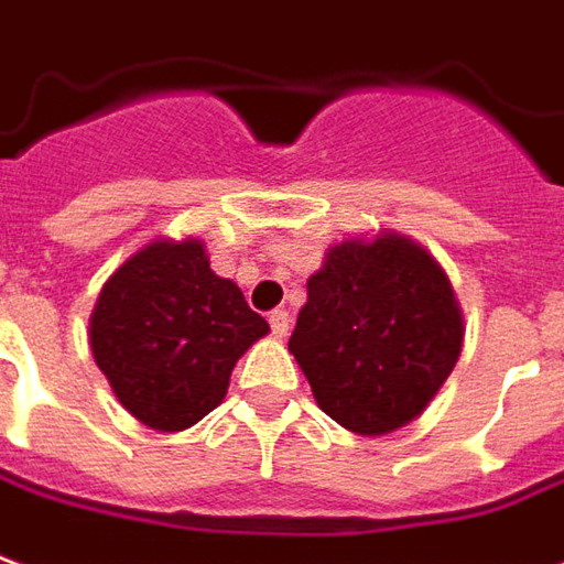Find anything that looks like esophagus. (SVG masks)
Wrapping results in <instances>:
<instances>
[{"label": "esophagus", "mask_w": 564, "mask_h": 564, "mask_svg": "<svg viewBox=\"0 0 564 564\" xmlns=\"http://www.w3.org/2000/svg\"><path fill=\"white\" fill-rule=\"evenodd\" d=\"M269 323H271V333H274L278 338L290 336V323H293L290 321V311H283V308L271 311Z\"/></svg>", "instance_id": "34e87169"}]
</instances>
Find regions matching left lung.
<instances>
[{"label": "left lung", "instance_id": "left-lung-1", "mask_svg": "<svg viewBox=\"0 0 564 564\" xmlns=\"http://www.w3.org/2000/svg\"><path fill=\"white\" fill-rule=\"evenodd\" d=\"M464 317L446 271L397 231L329 247L308 278L290 354L314 400L360 436L415 421L460 357Z\"/></svg>", "mask_w": 564, "mask_h": 564}]
</instances>
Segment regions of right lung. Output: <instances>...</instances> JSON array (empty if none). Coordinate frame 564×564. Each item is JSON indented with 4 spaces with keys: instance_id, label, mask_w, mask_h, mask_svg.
<instances>
[{
    "instance_id": "obj_1",
    "label": "right lung",
    "mask_w": 564,
    "mask_h": 564,
    "mask_svg": "<svg viewBox=\"0 0 564 564\" xmlns=\"http://www.w3.org/2000/svg\"><path fill=\"white\" fill-rule=\"evenodd\" d=\"M265 333V317L238 283L214 274L198 238L145 243L90 311V350L118 403L164 433L214 412L235 364Z\"/></svg>"
}]
</instances>
